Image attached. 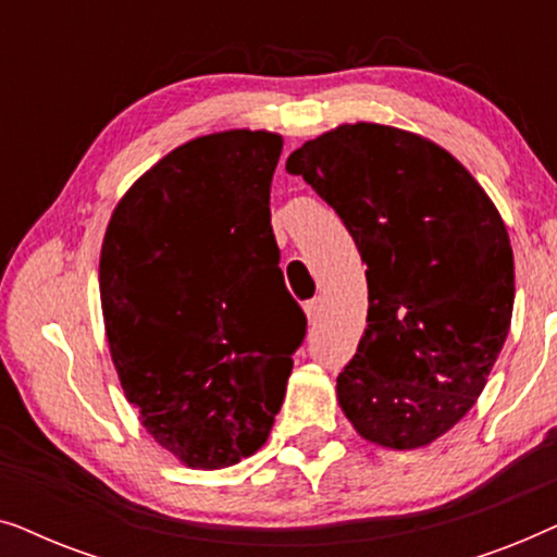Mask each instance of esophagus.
Segmentation results:
<instances>
[{"mask_svg":"<svg viewBox=\"0 0 557 557\" xmlns=\"http://www.w3.org/2000/svg\"><path fill=\"white\" fill-rule=\"evenodd\" d=\"M307 319H309V324H317L319 322V317H322V301L319 299H311V301H307Z\"/></svg>","mask_w":557,"mask_h":557,"instance_id":"obj_1","label":"esophagus"}]
</instances>
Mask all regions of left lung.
<instances>
[{
	"mask_svg": "<svg viewBox=\"0 0 557 557\" xmlns=\"http://www.w3.org/2000/svg\"><path fill=\"white\" fill-rule=\"evenodd\" d=\"M368 263V326L337 377L362 438L431 444L484 391L509 332L515 258L476 180L423 136L345 124L286 159Z\"/></svg>",
	"mask_w": 557,
	"mask_h": 557,
	"instance_id": "obj_1",
	"label": "left lung"
}]
</instances>
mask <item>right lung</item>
Masks as SVG:
<instances>
[{
	"mask_svg": "<svg viewBox=\"0 0 557 557\" xmlns=\"http://www.w3.org/2000/svg\"><path fill=\"white\" fill-rule=\"evenodd\" d=\"M281 136L182 144L113 210L101 304L128 403L187 467L220 469L269 438L307 317L271 227Z\"/></svg>",
	"mask_w": 557,
	"mask_h": 557,
	"instance_id": "add662e5",
	"label": "right lung"
}]
</instances>
